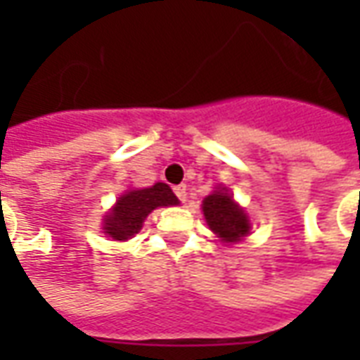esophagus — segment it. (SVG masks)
Returning a JSON list of instances; mask_svg holds the SVG:
<instances>
[{
  "label": "esophagus",
  "mask_w": 360,
  "mask_h": 360,
  "mask_svg": "<svg viewBox=\"0 0 360 360\" xmlns=\"http://www.w3.org/2000/svg\"><path fill=\"white\" fill-rule=\"evenodd\" d=\"M173 193H175V196L179 198L181 202L187 200V187H185V185H177V187L173 188Z\"/></svg>",
  "instance_id": "34e87169"
}]
</instances>
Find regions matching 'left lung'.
I'll use <instances>...</instances> for the list:
<instances>
[{
  "label": "left lung",
  "instance_id": "1",
  "mask_svg": "<svg viewBox=\"0 0 360 360\" xmlns=\"http://www.w3.org/2000/svg\"><path fill=\"white\" fill-rule=\"evenodd\" d=\"M204 218L214 233H218L224 241L233 243L249 233V219L245 212L231 200V196L224 191H216L206 196L202 202Z\"/></svg>",
  "mask_w": 360,
  "mask_h": 360
}]
</instances>
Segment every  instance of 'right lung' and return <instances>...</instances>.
Wrapping results in <instances>:
<instances>
[{
	"mask_svg": "<svg viewBox=\"0 0 360 360\" xmlns=\"http://www.w3.org/2000/svg\"><path fill=\"white\" fill-rule=\"evenodd\" d=\"M179 204L177 196L165 183H156L150 188L129 191L117 200L113 210L105 216L103 229L117 241H125L142 229V221L150 212L158 206H173Z\"/></svg>",
	"mask_w": 360,
	"mask_h": 360,
	"instance_id": "right-lung-1",
	"label": "right lung"
}]
</instances>
